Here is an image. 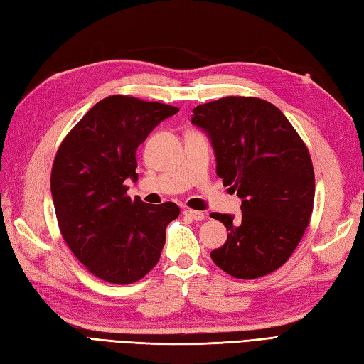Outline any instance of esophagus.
Segmentation results:
<instances>
[{
	"mask_svg": "<svg viewBox=\"0 0 364 364\" xmlns=\"http://www.w3.org/2000/svg\"><path fill=\"white\" fill-rule=\"evenodd\" d=\"M183 213H184V216L191 218L192 220H203L206 218L203 211H197V210H191V208H186Z\"/></svg>",
	"mask_w": 364,
	"mask_h": 364,
	"instance_id": "34e87169",
	"label": "esophagus"
}]
</instances>
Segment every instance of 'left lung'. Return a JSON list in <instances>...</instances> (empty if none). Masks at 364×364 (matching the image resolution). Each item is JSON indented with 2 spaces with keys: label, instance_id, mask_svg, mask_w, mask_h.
Returning a JSON list of instances; mask_svg holds the SVG:
<instances>
[{
  "label": "left lung",
  "instance_id": "8db88e82",
  "mask_svg": "<svg viewBox=\"0 0 364 364\" xmlns=\"http://www.w3.org/2000/svg\"><path fill=\"white\" fill-rule=\"evenodd\" d=\"M191 121L210 135L224 186L243 198L238 218L211 213L229 230L213 262L238 279L273 273L294 254L314 208L308 146L284 113L259 97L197 105Z\"/></svg>",
  "mask_w": 364,
  "mask_h": 364
}]
</instances>
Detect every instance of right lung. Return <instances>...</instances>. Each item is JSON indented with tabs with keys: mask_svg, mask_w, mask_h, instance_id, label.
Wrapping results in <instances>:
<instances>
[{
	"mask_svg": "<svg viewBox=\"0 0 364 364\" xmlns=\"http://www.w3.org/2000/svg\"><path fill=\"white\" fill-rule=\"evenodd\" d=\"M178 107L113 95L99 101L63 139L50 189L63 240L82 265L110 284L140 281L159 262L173 202L148 205L127 196L137 180L135 151Z\"/></svg>",
	"mask_w": 364,
	"mask_h": 364,
	"instance_id": "1",
	"label": "right lung"
}]
</instances>
